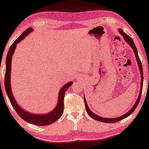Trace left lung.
<instances>
[{"mask_svg": "<svg viewBox=\"0 0 149 149\" xmlns=\"http://www.w3.org/2000/svg\"><path fill=\"white\" fill-rule=\"evenodd\" d=\"M119 33L121 34V35L123 37V38L127 42V43L129 44V45L131 47V48L133 49V51L134 52V54L136 56V60L138 61V64L139 66V68H140V74H141V89H140V94H139V96L138 99L136 100V102L134 104L133 107H132L131 109H130L129 111L127 113H126L124 115L120 116V117H117V118H103V117H101L99 115H96V114L93 113L91 111L89 107L88 106V104L86 102V100L85 99V98L84 97V103H85V107H86V112L89 115V116L91 118H93L94 120H97V121H99L101 122H105V123H115V122H119L120 120H122L123 119H124L125 118H127V116H129L130 115L134 112V111L136 108V107L138 106V104L140 102V98H141V92H142V88H143V68H142V65L140 58H139V56L138 54V51H137V49L136 47L135 46V44L133 42V40L131 38L128 36L127 34H125L123 31L121 29H119L118 30Z\"/></svg>", "mask_w": 149, "mask_h": 149, "instance_id": "1", "label": "left lung"}]
</instances>
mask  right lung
Wrapping results in <instances>:
<instances>
[{
    "label": "right lung",
    "mask_w": 149,
    "mask_h": 149,
    "mask_svg": "<svg viewBox=\"0 0 149 149\" xmlns=\"http://www.w3.org/2000/svg\"><path fill=\"white\" fill-rule=\"evenodd\" d=\"M33 29L32 28H28L11 45L8 52L7 57L6 60V73H5V80H4V86L6 93L10 100L12 106L15 109V111L18 113V115L21 118L27 122L32 123L36 125H47L55 122L58 120L60 117L61 116L63 113V109H64V96L66 90L73 84V82L66 83L63 86L59 92L58 101L55 109H54L51 112L47 114H33L28 113L26 111L24 110L18 105L17 102H16L15 97L13 95L11 88L10 83V77H11V59L12 56L15 50L16 49L17 44L24 39L31 32H32Z\"/></svg>",
    "instance_id": "1"
}]
</instances>
